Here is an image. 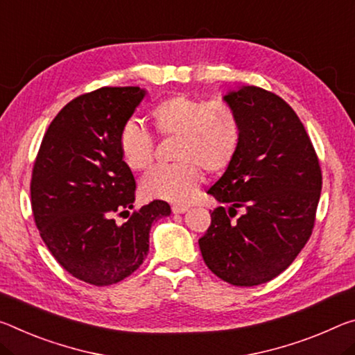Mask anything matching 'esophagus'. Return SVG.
I'll return each instance as SVG.
<instances>
[{"mask_svg":"<svg viewBox=\"0 0 355 355\" xmlns=\"http://www.w3.org/2000/svg\"><path fill=\"white\" fill-rule=\"evenodd\" d=\"M188 205H183V204H175V205H172V211L173 213H184V211H188Z\"/></svg>","mask_w":355,"mask_h":355,"instance_id":"obj_1","label":"esophagus"}]
</instances>
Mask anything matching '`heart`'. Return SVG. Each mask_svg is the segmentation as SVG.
Returning a JSON list of instances; mask_svg holds the SVG:
<instances>
[{
	"label": "heart",
	"instance_id": "heart-1",
	"mask_svg": "<svg viewBox=\"0 0 355 355\" xmlns=\"http://www.w3.org/2000/svg\"><path fill=\"white\" fill-rule=\"evenodd\" d=\"M150 115L161 137H177V162L151 167L140 180V191L150 199L191 200L204 180V168L221 172L237 155L240 123L227 104L173 94L156 104ZM118 147L132 171L148 167L156 151L155 137L134 118L121 126Z\"/></svg>",
	"mask_w": 355,
	"mask_h": 355
}]
</instances>
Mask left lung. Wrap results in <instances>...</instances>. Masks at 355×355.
Returning <instances> with one entry per match:
<instances>
[{
  "label": "left lung",
  "instance_id": "left-lung-1",
  "mask_svg": "<svg viewBox=\"0 0 355 355\" xmlns=\"http://www.w3.org/2000/svg\"><path fill=\"white\" fill-rule=\"evenodd\" d=\"M224 101L239 118L240 144L208 194L230 207L211 211L199 246L218 278L248 288L283 273L306 245L322 172L305 126L278 94L241 87ZM239 207L245 213L235 218Z\"/></svg>",
  "mask_w": 355,
  "mask_h": 355
}]
</instances>
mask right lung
<instances>
[{
	"label": "right lung",
	"instance_id": "right-lung-1",
	"mask_svg": "<svg viewBox=\"0 0 355 355\" xmlns=\"http://www.w3.org/2000/svg\"><path fill=\"white\" fill-rule=\"evenodd\" d=\"M139 87H103L67 103L50 123L31 173V208L44 243L72 277L110 286L148 254L153 221L171 215L164 200L129 213L136 182L118 136L144 99Z\"/></svg>",
	"mask_w": 355,
	"mask_h": 355
}]
</instances>
